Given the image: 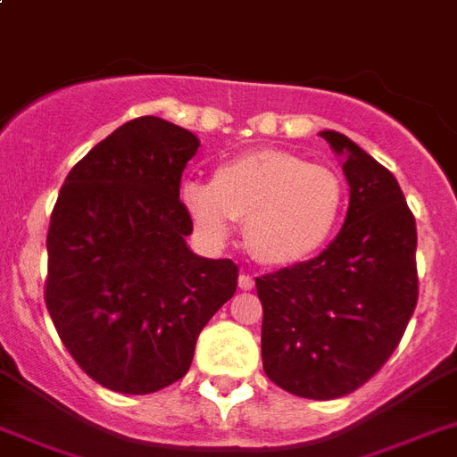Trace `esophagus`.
<instances>
[{
    "label": "esophagus",
    "mask_w": 457,
    "mask_h": 457,
    "mask_svg": "<svg viewBox=\"0 0 457 457\" xmlns=\"http://www.w3.org/2000/svg\"><path fill=\"white\" fill-rule=\"evenodd\" d=\"M239 287H242L244 292H249V289L256 287V279L251 278V275H246V272H242V275H239Z\"/></svg>",
    "instance_id": "obj_1"
}]
</instances>
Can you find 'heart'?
<instances>
[{
  "mask_svg": "<svg viewBox=\"0 0 457 457\" xmlns=\"http://www.w3.org/2000/svg\"><path fill=\"white\" fill-rule=\"evenodd\" d=\"M182 206L211 242L244 220L251 253L268 265H296L332 235L344 204L339 175L282 149H256L225 161L211 185L185 182Z\"/></svg>",
  "mask_w": 457,
  "mask_h": 457,
  "instance_id": "b5f03b06",
  "label": "heart"
}]
</instances>
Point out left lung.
Here are the masks:
<instances>
[{
  "label": "left lung",
  "instance_id": "1",
  "mask_svg": "<svg viewBox=\"0 0 457 457\" xmlns=\"http://www.w3.org/2000/svg\"><path fill=\"white\" fill-rule=\"evenodd\" d=\"M351 187L346 220L320 256L256 278L263 370L289 394L346 396L396 351L418 305V229L396 178L334 130L320 132Z\"/></svg>",
  "mask_w": 457,
  "mask_h": 457
}]
</instances>
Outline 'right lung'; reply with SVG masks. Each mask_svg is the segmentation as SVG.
I'll use <instances>...</instances> for the list:
<instances>
[{
    "label": "right lung",
    "instance_id": "add662e5",
    "mask_svg": "<svg viewBox=\"0 0 457 457\" xmlns=\"http://www.w3.org/2000/svg\"><path fill=\"white\" fill-rule=\"evenodd\" d=\"M192 132L142 116L68 172L46 235L45 303L96 384L154 394L187 375L201 329L237 289L229 258H201L179 201Z\"/></svg>",
    "mask_w": 457,
    "mask_h": 457
}]
</instances>
